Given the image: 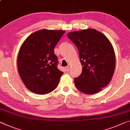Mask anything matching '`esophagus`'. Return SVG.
<instances>
[{
  "label": "esophagus",
  "mask_w": 130,
  "mask_h": 130,
  "mask_svg": "<svg viewBox=\"0 0 130 130\" xmlns=\"http://www.w3.org/2000/svg\"><path fill=\"white\" fill-rule=\"evenodd\" d=\"M70 66H67V67H65V70L66 71H69L70 70Z\"/></svg>",
  "instance_id": "obj_1"
}]
</instances>
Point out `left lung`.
Listing matches in <instances>:
<instances>
[{"label":"left lung","instance_id":"obj_1","mask_svg":"<svg viewBox=\"0 0 130 130\" xmlns=\"http://www.w3.org/2000/svg\"><path fill=\"white\" fill-rule=\"evenodd\" d=\"M67 37L76 45L83 66L81 75L74 80L75 87L86 94L98 93L113 77L116 57L112 45L105 35L92 28L71 32Z\"/></svg>","mask_w":130,"mask_h":130}]
</instances>
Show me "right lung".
Wrapping results in <instances>:
<instances>
[{
    "label": "right lung",
    "instance_id": "right-lung-1",
    "mask_svg": "<svg viewBox=\"0 0 130 130\" xmlns=\"http://www.w3.org/2000/svg\"><path fill=\"white\" fill-rule=\"evenodd\" d=\"M62 30L41 29L24 42L17 57L18 71L29 91L44 95L56 88L63 73L57 69L54 48L64 34Z\"/></svg>",
    "mask_w": 130,
    "mask_h": 130
}]
</instances>
